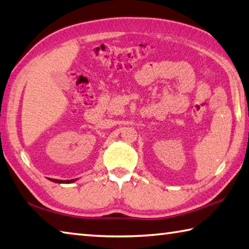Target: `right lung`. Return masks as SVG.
Returning <instances> with one entry per match:
<instances>
[{"label": "right lung", "instance_id": "obj_1", "mask_svg": "<svg viewBox=\"0 0 249 249\" xmlns=\"http://www.w3.org/2000/svg\"><path fill=\"white\" fill-rule=\"evenodd\" d=\"M51 181H53L55 183H72L76 181V179H72V180H56V179H52Z\"/></svg>", "mask_w": 249, "mask_h": 249}]
</instances>
